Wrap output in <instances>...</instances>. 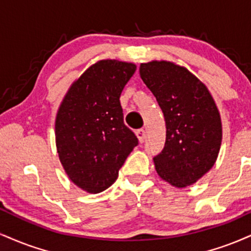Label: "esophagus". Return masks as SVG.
<instances>
[{
	"mask_svg": "<svg viewBox=\"0 0 251 251\" xmlns=\"http://www.w3.org/2000/svg\"><path fill=\"white\" fill-rule=\"evenodd\" d=\"M135 134H137L139 141H140V143H144V141H145V137H146V132H145V129H144V128H139V129H137V132H135Z\"/></svg>",
	"mask_w": 251,
	"mask_h": 251,
	"instance_id": "esophagus-1",
	"label": "esophagus"
}]
</instances>
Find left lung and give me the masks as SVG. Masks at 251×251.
<instances>
[{
  "label": "left lung",
  "mask_w": 251,
  "mask_h": 251,
  "mask_svg": "<svg viewBox=\"0 0 251 251\" xmlns=\"http://www.w3.org/2000/svg\"><path fill=\"white\" fill-rule=\"evenodd\" d=\"M141 79L152 91L166 122V143L154 156L155 171L172 186L193 185L215 164L222 124L215 101L186 68L166 60L143 63Z\"/></svg>",
  "instance_id": "8db88e82"
}]
</instances>
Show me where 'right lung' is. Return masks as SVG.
<instances>
[{"label":"right lung","mask_w":251,"mask_h":251,"mask_svg":"<svg viewBox=\"0 0 251 251\" xmlns=\"http://www.w3.org/2000/svg\"><path fill=\"white\" fill-rule=\"evenodd\" d=\"M135 69L133 63L99 60L72 84L58 108L57 152L69 179L83 191L107 189L138 145L119 100Z\"/></svg>","instance_id":"1"}]
</instances>
